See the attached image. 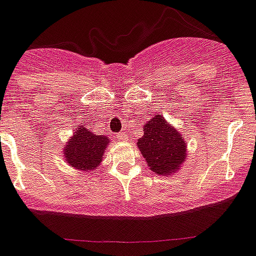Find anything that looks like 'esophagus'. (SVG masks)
Masks as SVG:
<instances>
[{
    "mask_svg": "<svg viewBox=\"0 0 256 256\" xmlns=\"http://www.w3.org/2000/svg\"><path fill=\"white\" fill-rule=\"evenodd\" d=\"M116 138L118 140H122V142H126V140H128V135H126L125 132H118V134H116Z\"/></svg>",
    "mask_w": 256,
    "mask_h": 256,
    "instance_id": "esophagus-1",
    "label": "esophagus"
}]
</instances>
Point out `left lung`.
I'll return each mask as SVG.
<instances>
[{"instance_id":"obj_1","label":"left lung","mask_w":256,"mask_h":256,"mask_svg":"<svg viewBox=\"0 0 256 256\" xmlns=\"http://www.w3.org/2000/svg\"><path fill=\"white\" fill-rule=\"evenodd\" d=\"M136 144L150 170L159 176L178 172L187 156V142L160 114L145 124L144 135Z\"/></svg>"}]
</instances>
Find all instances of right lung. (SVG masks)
Segmentation results:
<instances>
[{
	"mask_svg": "<svg viewBox=\"0 0 256 256\" xmlns=\"http://www.w3.org/2000/svg\"><path fill=\"white\" fill-rule=\"evenodd\" d=\"M108 142L107 136L94 135L84 126H78L63 149L66 162L78 170H94L101 164Z\"/></svg>",
	"mask_w": 256,
	"mask_h": 256,
	"instance_id": "add662e5",
	"label": "right lung"
}]
</instances>
